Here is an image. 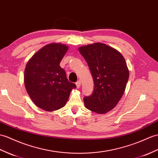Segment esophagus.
I'll return each instance as SVG.
<instances>
[{
    "label": "esophagus",
    "instance_id": "34e87169",
    "mask_svg": "<svg viewBox=\"0 0 158 158\" xmlns=\"http://www.w3.org/2000/svg\"><path fill=\"white\" fill-rule=\"evenodd\" d=\"M76 85H77V88H79L81 87V81L79 80L76 82Z\"/></svg>",
    "mask_w": 158,
    "mask_h": 158
}]
</instances>
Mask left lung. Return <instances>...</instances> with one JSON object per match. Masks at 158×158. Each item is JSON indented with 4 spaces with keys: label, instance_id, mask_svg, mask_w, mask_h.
<instances>
[{
    "label": "left lung",
    "instance_id": "8db88e82",
    "mask_svg": "<svg viewBox=\"0 0 158 158\" xmlns=\"http://www.w3.org/2000/svg\"><path fill=\"white\" fill-rule=\"evenodd\" d=\"M89 66L94 81L90 96L84 97V105L91 111L105 114L118 103L125 91L129 71L118 50L103 43L79 48Z\"/></svg>",
    "mask_w": 158,
    "mask_h": 158
}]
</instances>
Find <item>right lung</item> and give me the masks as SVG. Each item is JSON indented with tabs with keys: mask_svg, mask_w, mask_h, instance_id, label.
I'll list each match as a JSON object with an SVG mask.
<instances>
[{
	"mask_svg": "<svg viewBox=\"0 0 158 158\" xmlns=\"http://www.w3.org/2000/svg\"><path fill=\"white\" fill-rule=\"evenodd\" d=\"M69 46L51 43L33 55L24 71V84L31 101L41 109L52 112L64 107L75 83L69 82L60 62Z\"/></svg>",
	"mask_w": 158,
	"mask_h": 158,
	"instance_id": "obj_1",
	"label": "right lung"
}]
</instances>
